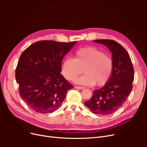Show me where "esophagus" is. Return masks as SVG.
<instances>
[{
  "mask_svg": "<svg viewBox=\"0 0 147 147\" xmlns=\"http://www.w3.org/2000/svg\"><path fill=\"white\" fill-rule=\"evenodd\" d=\"M75 88L78 89V90H83V89H84V88L83 87V86H75Z\"/></svg>",
  "mask_w": 147,
  "mask_h": 147,
  "instance_id": "obj_1",
  "label": "esophagus"
}]
</instances>
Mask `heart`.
<instances>
[{
  "label": "heart",
  "mask_w": 147,
  "mask_h": 147,
  "mask_svg": "<svg viewBox=\"0 0 147 147\" xmlns=\"http://www.w3.org/2000/svg\"><path fill=\"white\" fill-rule=\"evenodd\" d=\"M74 58L65 57L61 64V74L69 81L81 72L84 74L75 83L86 86H103L109 82L113 70L112 57L94 47H84L74 51Z\"/></svg>",
  "instance_id": "b5f03b06"
}]
</instances>
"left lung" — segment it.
Listing matches in <instances>:
<instances>
[{"label": "left lung", "instance_id": "obj_1", "mask_svg": "<svg viewBox=\"0 0 147 147\" xmlns=\"http://www.w3.org/2000/svg\"><path fill=\"white\" fill-rule=\"evenodd\" d=\"M103 44L112 54L113 70L109 82L94 90L90 100L84 102L92 113L101 115L112 114L125 102L132 89L134 68L127 51L113 40H95Z\"/></svg>", "mask_w": 147, "mask_h": 147}]
</instances>
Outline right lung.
Listing matches in <instances>:
<instances>
[{
	"mask_svg": "<svg viewBox=\"0 0 147 147\" xmlns=\"http://www.w3.org/2000/svg\"><path fill=\"white\" fill-rule=\"evenodd\" d=\"M76 43L42 40L21 55L15 71L19 93L35 112L48 113L57 110L67 91L74 88L61 72L64 56Z\"/></svg>",
	"mask_w": 147,
	"mask_h": 147,
	"instance_id": "right-lung-1",
	"label": "right lung"
}]
</instances>
